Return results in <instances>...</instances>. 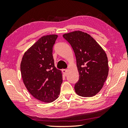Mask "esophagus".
Wrapping results in <instances>:
<instances>
[{
	"instance_id": "esophagus-1",
	"label": "esophagus",
	"mask_w": 128,
	"mask_h": 128,
	"mask_svg": "<svg viewBox=\"0 0 128 128\" xmlns=\"http://www.w3.org/2000/svg\"><path fill=\"white\" fill-rule=\"evenodd\" d=\"M62 73H63V74H64L65 76H66V74H67V72H68V70H67V69H62Z\"/></svg>"
}]
</instances>
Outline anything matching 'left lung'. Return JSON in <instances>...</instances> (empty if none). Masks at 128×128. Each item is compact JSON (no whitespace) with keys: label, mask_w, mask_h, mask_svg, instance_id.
Returning <instances> with one entry per match:
<instances>
[{"label":"left lung","mask_w":128,"mask_h":128,"mask_svg":"<svg viewBox=\"0 0 128 128\" xmlns=\"http://www.w3.org/2000/svg\"><path fill=\"white\" fill-rule=\"evenodd\" d=\"M76 58L79 80L76 92L83 97H92L100 92L108 74V58L105 51L89 34L81 31L64 34Z\"/></svg>","instance_id":"obj_1"}]
</instances>
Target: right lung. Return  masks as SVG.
I'll return each mask as SVG.
<instances>
[{"instance_id":"1","label":"right lung","mask_w":128,"mask_h":128,"mask_svg":"<svg viewBox=\"0 0 128 128\" xmlns=\"http://www.w3.org/2000/svg\"><path fill=\"white\" fill-rule=\"evenodd\" d=\"M55 34L42 36L25 52L20 65L24 84L32 96L45 103L56 100L62 82L61 70L54 65Z\"/></svg>"}]
</instances>
